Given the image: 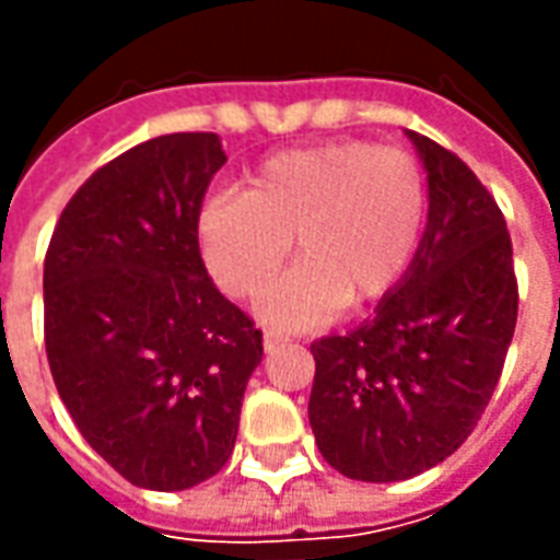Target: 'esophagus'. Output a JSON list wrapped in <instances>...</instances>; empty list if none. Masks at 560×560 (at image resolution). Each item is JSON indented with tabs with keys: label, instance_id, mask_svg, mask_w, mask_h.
I'll list each match as a JSON object with an SVG mask.
<instances>
[{
	"label": "esophagus",
	"instance_id": "34e87169",
	"mask_svg": "<svg viewBox=\"0 0 560 560\" xmlns=\"http://www.w3.org/2000/svg\"><path fill=\"white\" fill-rule=\"evenodd\" d=\"M284 341H288V336H281V332H267V336H264V351L272 353L276 348H281Z\"/></svg>",
	"mask_w": 560,
	"mask_h": 560
}]
</instances>
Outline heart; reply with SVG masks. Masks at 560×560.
I'll return each instance as SVG.
<instances>
[{
    "label": "heart",
    "instance_id": "1",
    "mask_svg": "<svg viewBox=\"0 0 560 560\" xmlns=\"http://www.w3.org/2000/svg\"><path fill=\"white\" fill-rule=\"evenodd\" d=\"M429 215V185L401 149L332 140L260 161L245 195L219 191L197 209V243L221 291H267L290 240L301 264L257 305L279 329L327 324L341 305L387 296L413 264Z\"/></svg>",
    "mask_w": 560,
    "mask_h": 560
}]
</instances>
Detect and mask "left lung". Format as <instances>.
I'll return each mask as SVG.
<instances>
[{
	"instance_id": "1",
	"label": "left lung",
	"mask_w": 560,
	"mask_h": 560,
	"mask_svg": "<svg viewBox=\"0 0 560 560\" xmlns=\"http://www.w3.org/2000/svg\"><path fill=\"white\" fill-rule=\"evenodd\" d=\"M408 138L429 185L413 264L369 320L312 345L317 450L363 482L411 480L453 456L492 399L516 329L501 209L465 161Z\"/></svg>"
}]
</instances>
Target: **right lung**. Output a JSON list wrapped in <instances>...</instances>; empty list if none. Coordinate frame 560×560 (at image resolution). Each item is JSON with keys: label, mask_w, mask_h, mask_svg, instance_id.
Masks as SVG:
<instances>
[{"label": "right lung", "mask_w": 560, "mask_h": 560, "mask_svg": "<svg viewBox=\"0 0 560 560\" xmlns=\"http://www.w3.org/2000/svg\"><path fill=\"white\" fill-rule=\"evenodd\" d=\"M219 135H161L68 200L44 257V341L80 434L128 482L183 492L231 458L260 329L219 293L197 209Z\"/></svg>", "instance_id": "add662e5"}]
</instances>
